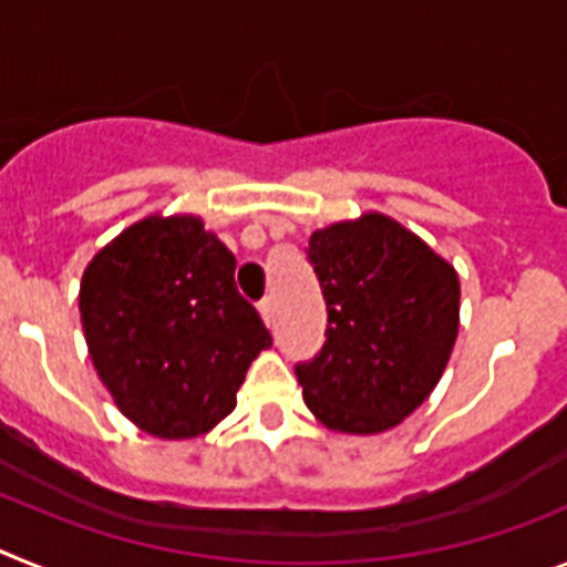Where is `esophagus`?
<instances>
[{
  "label": "esophagus",
  "mask_w": 567,
  "mask_h": 567,
  "mask_svg": "<svg viewBox=\"0 0 567 567\" xmlns=\"http://www.w3.org/2000/svg\"><path fill=\"white\" fill-rule=\"evenodd\" d=\"M258 309H260V318H264V323H267V327H275V298L272 295L260 300Z\"/></svg>",
  "instance_id": "esophagus-1"
}]
</instances>
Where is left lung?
I'll use <instances>...</instances> for the list:
<instances>
[{
  "label": "left lung",
  "mask_w": 567,
  "mask_h": 567,
  "mask_svg": "<svg viewBox=\"0 0 567 567\" xmlns=\"http://www.w3.org/2000/svg\"><path fill=\"white\" fill-rule=\"evenodd\" d=\"M307 258L327 300V340L295 365L303 400L334 432H385L432 394L452 358L457 272L378 213L318 229Z\"/></svg>",
  "instance_id": "8db88e82"
}]
</instances>
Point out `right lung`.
I'll list each match as a JSON object with an SVG mask.
<instances>
[{
	"label": "right lung",
	"instance_id": "right-lung-1",
	"mask_svg": "<svg viewBox=\"0 0 567 567\" xmlns=\"http://www.w3.org/2000/svg\"><path fill=\"white\" fill-rule=\"evenodd\" d=\"M84 338L124 417L164 440L209 432L272 346L235 287V255L198 218H147L84 269Z\"/></svg>",
	"mask_w": 567,
	"mask_h": 567
}]
</instances>
